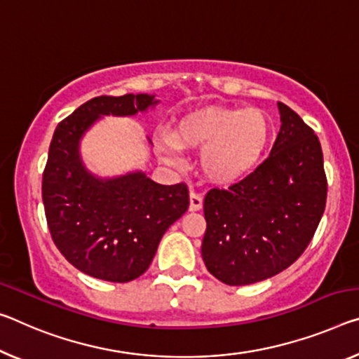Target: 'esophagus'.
<instances>
[{
	"label": "esophagus",
	"mask_w": 359,
	"mask_h": 359,
	"mask_svg": "<svg viewBox=\"0 0 359 359\" xmlns=\"http://www.w3.org/2000/svg\"><path fill=\"white\" fill-rule=\"evenodd\" d=\"M203 208V195L193 190L190 193V210H200Z\"/></svg>",
	"instance_id": "1"
}]
</instances>
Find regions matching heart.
<instances>
[{"mask_svg": "<svg viewBox=\"0 0 359 359\" xmlns=\"http://www.w3.org/2000/svg\"><path fill=\"white\" fill-rule=\"evenodd\" d=\"M273 124L259 108H206L180 119L172 135L158 147L170 164L180 163V149H203L200 163L217 184L243 179L257 166L269 147Z\"/></svg>", "mask_w": 359, "mask_h": 359, "instance_id": "1", "label": "heart"}]
</instances>
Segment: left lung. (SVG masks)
I'll use <instances>...</instances> for the list:
<instances>
[{
  "label": "left lung",
  "mask_w": 359,
  "mask_h": 359,
  "mask_svg": "<svg viewBox=\"0 0 359 359\" xmlns=\"http://www.w3.org/2000/svg\"><path fill=\"white\" fill-rule=\"evenodd\" d=\"M281 129L270 156L229 189L204 198L206 269L229 286L264 281L309 246L326 208L321 144L292 108L278 104Z\"/></svg>",
  "instance_id": "8db88e82"
}]
</instances>
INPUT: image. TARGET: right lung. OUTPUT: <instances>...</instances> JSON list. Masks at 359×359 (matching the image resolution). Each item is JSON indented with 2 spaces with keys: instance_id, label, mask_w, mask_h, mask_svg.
I'll return each instance as SVG.
<instances>
[{
  "instance_id": "obj_1",
  "label": "right lung",
  "mask_w": 359,
  "mask_h": 359,
  "mask_svg": "<svg viewBox=\"0 0 359 359\" xmlns=\"http://www.w3.org/2000/svg\"><path fill=\"white\" fill-rule=\"evenodd\" d=\"M153 95H100L57 124L43 172V203L53 241L79 271L128 283L149 269L170 225L189 209L182 182L159 185L144 172L102 180L84 169L78 144L102 115L129 116L155 105Z\"/></svg>"
}]
</instances>
